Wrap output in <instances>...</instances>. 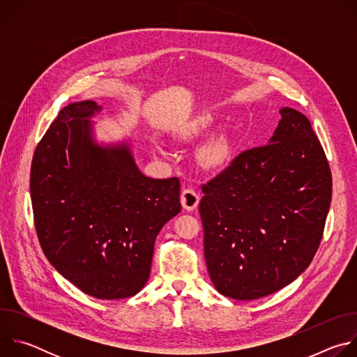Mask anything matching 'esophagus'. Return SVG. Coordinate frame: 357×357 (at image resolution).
Segmentation results:
<instances>
[{"mask_svg":"<svg viewBox=\"0 0 357 357\" xmlns=\"http://www.w3.org/2000/svg\"><path fill=\"white\" fill-rule=\"evenodd\" d=\"M199 199H200V197H199L197 192H196L195 189H192V188L183 189L182 193H181V203H182V206H183V209H186V211H189V212H192V211H195V209L197 208Z\"/></svg>","mask_w":357,"mask_h":357,"instance_id":"34e87169","label":"esophagus"}]
</instances>
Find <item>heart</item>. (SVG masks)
Returning a JSON list of instances; mask_svg holds the SVG:
<instances>
[{
  "label": "heart",
  "instance_id": "1",
  "mask_svg": "<svg viewBox=\"0 0 357 357\" xmlns=\"http://www.w3.org/2000/svg\"><path fill=\"white\" fill-rule=\"evenodd\" d=\"M209 124V119H200L197 120L188 131V134H195L197 131H200L202 128L208 127ZM230 157V146L227 144V141H216L213 144H211L205 152H203V160L211 167H218L225 164Z\"/></svg>",
  "mask_w": 357,
  "mask_h": 357
}]
</instances>
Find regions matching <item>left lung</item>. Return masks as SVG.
<instances>
[{"label":"left lung","mask_w":357,"mask_h":357,"mask_svg":"<svg viewBox=\"0 0 357 357\" xmlns=\"http://www.w3.org/2000/svg\"><path fill=\"white\" fill-rule=\"evenodd\" d=\"M270 144L243 151L202 185L205 260L225 296H267L305 271L321 244L332 174L310 120L284 107Z\"/></svg>","instance_id":"left-lung-1"}]
</instances>
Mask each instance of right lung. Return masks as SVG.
<instances>
[{
  "label": "right lung",
  "instance_id": "1",
  "mask_svg": "<svg viewBox=\"0 0 357 357\" xmlns=\"http://www.w3.org/2000/svg\"><path fill=\"white\" fill-rule=\"evenodd\" d=\"M100 109L84 100L59 112L33 152L31 200L47 261L84 294L121 299L146 284L181 183L145 176L126 144H96L89 119Z\"/></svg>",
  "mask_w": 357,
  "mask_h": 357
}]
</instances>
